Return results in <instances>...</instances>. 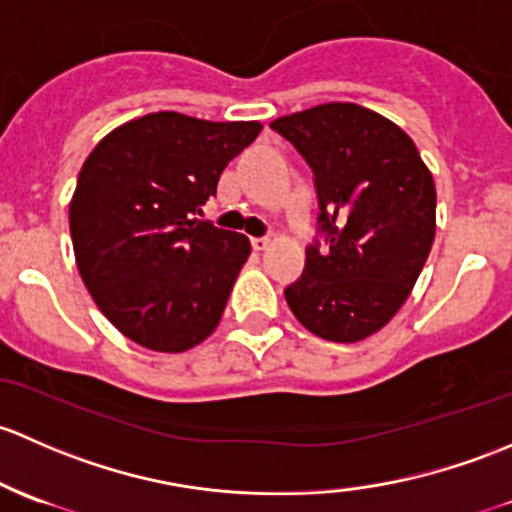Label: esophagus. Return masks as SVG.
Returning <instances> with one entry per match:
<instances>
[{
  "label": "esophagus",
  "instance_id": "1",
  "mask_svg": "<svg viewBox=\"0 0 512 512\" xmlns=\"http://www.w3.org/2000/svg\"><path fill=\"white\" fill-rule=\"evenodd\" d=\"M268 244H271V239H268V236H254V239H251V246H254L256 251H263Z\"/></svg>",
  "mask_w": 512,
  "mask_h": 512
}]
</instances>
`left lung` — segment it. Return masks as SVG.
I'll use <instances>...</instances> for the list:
<instances>
[{
  "label": "left lung",
  "mask_w": 512,
  "mask_h": 512,
  "mask_svg": "<svg viewBox=\"0 0 512 512\" xmlns=\"http://www.w3.org/2000/svg\"><path fill=\"white\" fill-rule=\"evenodd\" d=\"M271 128L310 165L320 241L286 288L293 315L333 342L365 340L412 293L436 234V189L419 150L392 120L355 103L283 115Z\"/></svg>",
  "instance_id": "8db88e82"
}]
</instances>
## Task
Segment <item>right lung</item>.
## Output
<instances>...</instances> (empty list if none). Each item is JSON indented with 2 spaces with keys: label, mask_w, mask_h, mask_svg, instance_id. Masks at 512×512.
Here are the masks:
<instances>
[{
  "label": "right lung",
  "mask_w": 512,
  "mask_h": 512,
  "mask_svg": "<svg viewBox=\"0 0 512 512\" xmlns=\"http://www.w3.org/2000/svg\"><path fill=\"white\" fill-rule=\"evenodd\" d=\"M261 123L142 115L93 147L68 207L73 254L100 313L147 350L214 333L251 244L199 219Z\"/></svg>",
  "instance_id": "add662e5"
}]
</instances>
